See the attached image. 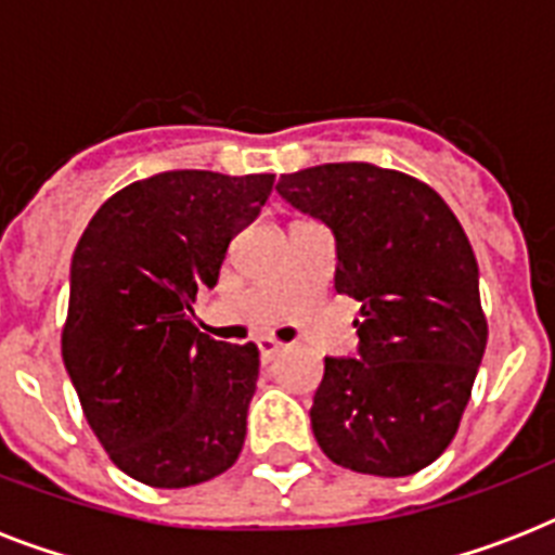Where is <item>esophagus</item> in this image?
I'll use <instances>...</instances> for the list:
<instances>
[{
    "instance_id": "esophagus-1",
    "label": "esophagus",
    "mask_w": 555,
    "mask_h": 555,
    "mask_svg": "<svg viewBox=\"0 0 555 555\" xmlns=\"http://www.w3.org/2000/svg\"><path fill=\"white\" fill-rule=\"evenodd\" d=\"M256 346H259L261 363H270V360H273L279 351H282V343H279V339H273V337H259V339H256Z\"/></svg>"
}]
</instances>
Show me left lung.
<instances>
[{"label": "left lung", "mask_w": 555, "mask_h": 555, "mask_svg": "<svg viewBox=\"0 0 555 555\" xmlns=\"http://www.w3.org/2000/svg\"><path fill=\"white\" fill-rule=\"evenodd\" d=\"M276 192L334 233V287L360 302L357 357H325L313 438L354 473H421L455 438L487 348L464 227L431 186L374 164L299 169Z\"/></svg>", "instance_id": "8db88e82"}]
</instances>
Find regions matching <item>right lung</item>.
Segmentation results:
<instances>
[{"instance_id": "right-lung-1", "label": "right lung", "mask_w": 555, "mask_h": 555, "mask_svg": "<svg viewBox=\"0 0 555 555\" xmlns=\"http://www.w3.org/2000/svg\"><path fill=\"white\" fill-rule=\"evenodd\" d=\"M270 190L273 176L160 172L115 192L77 242L63 363L91 431L134 481L181 490L242 452L259 348L201 334L192 302Z\"/></svg>"}]
</instances>
